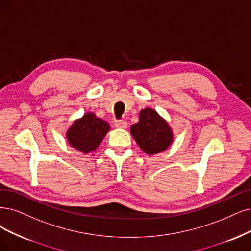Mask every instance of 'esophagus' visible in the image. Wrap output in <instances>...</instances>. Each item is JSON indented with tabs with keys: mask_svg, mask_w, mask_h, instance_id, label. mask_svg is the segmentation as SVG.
Instances as JSON below:
<instances>
[{
	"mask_svg": "<svg viewBox=\"0 0 251 251\" xmlns=\"http://www.w3.org/2000/svg\"><path fill=\"white\" fill-rule=\"evenodd\" d=\"M127 125H128V123L126 122V121H124V120H118V121H116V122H115V126L117 128H121V129L127 128Z\"/></svg>",
	"mask_w": 251,
	"mask_h": 251,
	"instance_id": "esophagus-1",
	"label": "esophagus"
}]
</instances>
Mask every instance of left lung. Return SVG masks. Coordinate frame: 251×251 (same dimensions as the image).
I'll return each mask as SVG.
<instances>
[{"label":"left lung","mask_w":251,"mask_h":251,"mask_svg":"<svg viewBox=\"0 0 251 251\" xmlns=\"http://www.w3.org/2000/svg\"><path fill=\"white\" fill-rule=\"evenodd\" d=\"M136 144L148 155L165 151L173 144L174 133L169 123L153 108L140 111L138 122L130 128Z\"/></svg>","instance_id":"1"}]
</instances>
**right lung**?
<instances>
[{
  "label": "right lung",
  "instance_id": "obj_1",
  "mask_svg": "<svg viewBox=\"0 0 251 251\" xmlns=\"http://www.w3.org/2000/svg\"><path fill=\"white\" fill-rule=\"evenodd\" d=\"M109 129L106 121L97 118L94 113H87L73 121L66 132V138L74 149L88 154L97 149Z\"/></svg>",
  "mask_w": 251,
  "mask_h": 251
}]
</instances>
